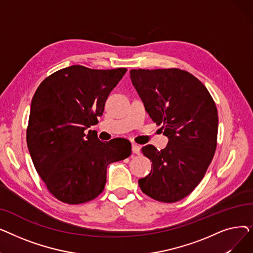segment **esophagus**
<instances>
[{
    "label": "esophagus",
    "instance_id": "1",
    "mask_svg": "<svg viewBox=\"0 0 253 253\" xmlns=\"http://www.w3.org/2000/svg\"><path fill=\"white\" fill-rule=\"evenodd\" d=\"M132 153L139 155L140 154V147H139V145H137L135 143L132 144Z\"/></svg>",
    "mask_w": 253,
    "mask_h": 253
}]
</instances>
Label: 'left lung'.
Masks as SVG:
<instances>
[{"instance_id": "8db88e82", "label": "left lung", "mask_w": 253, "mask_h": 253, "mask_svg": "<svg viewBox=\"0 0 253 253\" xmlns=\"http://www.w3.org/2000/svg\"><path fill=\"white\" fill-rule=\"evenodd\" d=\"M130 78L145 111L169 139L161 151L152 144L141 149L152 170L138 184L157 201L177 202L200 183L213 159L218 130L215 102L196 77L179 69L131 70Z\"/></svg>"}]
</instances>
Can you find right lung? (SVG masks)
Instances as JSON below:
<instances>
[{
    "instance_id": "1",
    "label": "right lung",
    "mask_w": 253,
    "mask_h": 253,
    "mask_svg": "<svg viewBox=\"0 0 253 253\" xmlns=\"http://www.w3.org/2000/svg\"><path fill=\"white\" fill-rule=\"evenodd\" d=\"M127 69L72 65L47 77L31 104L26 142L35 168L59 201L81 204L104 189L106 167L131 155V143L102 142L85 130L98 123L111 91Z\"/></svg>"
}]
</instances>
